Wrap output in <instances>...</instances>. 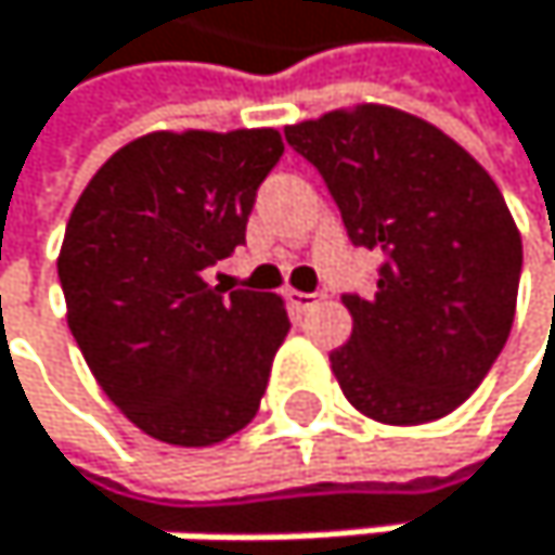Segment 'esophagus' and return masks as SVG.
Wrapping results in <instances>:
<instances>
[{"mask_svg":"<svg viewBox=\"0 0 555 555\" xmlns=\"http://www.w3.org/2000/svg\"><path fill=\"white\" fill-rule=\"evenodd\" d=\"M286 302L296 309V312H309L319 306V296L315 293H299V289H286Z\"/></svg>","mask_w":555,"mask_h":555,"instance_id":"34e87169","label":"esophagus"}]
</instances>
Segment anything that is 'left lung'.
<instances>
[{
    "label": "left lung",
    "instance_id": "8db88e82",
    "mask_svg": "<svg viewBox=\"0 0 555 555\" xmlns=\"http://www.w3.org/2000/svg\"><path fill=\"white\" fill-rule=\"evenodd\" d=\"M326 179L352 246L383 253L376 289L343 296L352 336L330 352L352 406L386 426L442 420L503 352L522 240L500 185L433 122L362 102L286 126Z\"/></svg>",
    "mask_w": 555,
    "mask_h": 555
}]
</instances>
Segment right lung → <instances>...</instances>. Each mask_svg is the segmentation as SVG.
<instances>
[{
  "instance_id": "obj_1",
  "label": "right lung",
  "mask_w": 555,
  "mask_h": 555,
  "mask_svg": "<svg viewBox=\"0 0 555 555\" xmlns=\"http://www.w3.org/2000/svg\"><path fill=\"white\" fill-rule=\"evenodd\" d=\"M275 129L149 132L89 179L59 249L69 330L145 436L216 446L253 423L289 333L280 296L206 283L246 243Z\"/></svg>"
}]
</instances>
